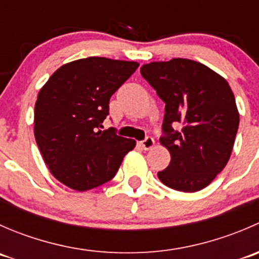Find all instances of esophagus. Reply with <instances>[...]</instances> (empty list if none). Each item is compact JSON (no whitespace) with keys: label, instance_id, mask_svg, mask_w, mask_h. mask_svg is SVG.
Returning a JSON list of instances; mask_svg holds the SVG:
<instances>
[{"label":"esophagus","instance_id":"34e87169","mask_svg":"<svg viewBox=\"0 0 259 259\" xmlns=\"http://www.w3.org/2000/svg\"><path fill=\"white\" fill-rule=\"evenodd\" d=\"M140 145H142V148L145 149V150H150V149H153L154 146H155V142H154L153 138L148 137V138H145L142 143H140Z\"/></svg>","mask_w":259,"mask_h":259}]
</instances>
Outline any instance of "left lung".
<instances>
[{
  "label": "left lung",
  "mask_w": 259,
  "mask_h": 259,
  "mask_svg": "<svg viewBox=\"0 0 259 259\" xmlns=\"http://www.w3.org/2000/svg\"><path fill=\"white\" fill-rule=\"evenodd\" d=\"M140 74L165 103L160 144L171 159L158 178L179 192L202 190L227 165L238 132L228 81L200 62L179 57L143 65ZM177 122L180 131L174 130Z\"/></svg>",
  "instance_id": "obj_1"
}]
</instances>
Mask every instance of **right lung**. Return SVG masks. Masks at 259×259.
<instances>
[{"label":"right lung","mask_w":259,"mask_h":259,"mask_svg":"<svg viewBox=\"0 0 259 259\" xmlns=\"http://www.w3.org/2000/svg\"><path fill=\"white\" fill-rule=\"evenodd\" d=\"M139 64L106 57L67 62L50 76L35 104L33 132L50 173L77 192L115 177L137 142L101 132L111 95Z\"/></svg>","instance_id":"obj_1"}]
</instances>
